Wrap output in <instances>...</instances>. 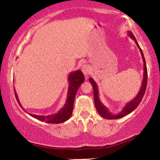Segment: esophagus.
Listing matches in <instances>:
<instances>
[{
  "instance_id": "obj_1",
  "label": "esophagus",
  "mask_w": 160,
  "mask_h": 160,
  "mask_svg": "<svg viewBox=\"0 0 160 160\" xmlns=\"http://www.w3.org/2000/svg\"><path fill=\"white\" fill-rule=\"evenodd\" d=\"M82 71L83 74L85 75V77H88V75L90 73V68H89V66L84 65L82 68Z\"/></svg>"
}]
</instances>
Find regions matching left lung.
<instances>
[{
    "label": "left lung",
    "mask_w": 160,
    "mask_h": 160,
    "mask_svg": "<svg viewBox=\"0 0 160 160\" xmlns=\"http://www.w3.org/2000/svg\"><path fill=\"white\" fill-rule=\"evenodd\" d=\"M128 35L132 39L134 40L136 44H137L138 48L139 49L140 52H141L143 62H144V78H143L142 85H141V88H140L139 91L137 93V95H136L134 98H133L132 101L128 102V103H126V106L123 107L122 110L119 112L118 113H116V114L112 113L109 111L108 109L107 108L103 103H102V102L100 101L99 95H99L98 88L97 84L95 83L94 80L91 78H89V81L91 83L92 89H93L94 102H95V108H96L98 113L101 115V117L106 119H110V120H111V119H118V118H122L123 116H125L126 115H128V114H129L130 113H132V112L134 110V109L137 108V107L139 106L140 102L142 101L143 97H144L145 91H146L147 84V69L146 61H145V58L144 57V54H143L142 50L141 48H140L137 39H135L134 36L133 35V34L130 32V31H128Z\"/></svg>",
    "instance_id": "obj_1"
}]
</instances>
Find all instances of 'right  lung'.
Returning a JSON list of instances; mask_svg holds the SVG:
<instances>
[{
	"instance_id": "obj_1",
	"label": "right lung",
	"mask_w": 160,
	"mask_h": 160,
	"mask_svg": "<svg viewBox=\"0 0 160 160\" xmlns=\"http://www.w3.org/2000/svg\"><path fill=\"white\" fill-rule=\"evenodd\" d=\"M84 80L85 77L81 70H78L70 73L68 77L69 87L67 100L64 106L57 113L51 114V115L48 116H38L32 113L28 114L32 116V117L38 119V120L49 123H60L68 121L71 117V116H72L74 101H75L76 93H77L78 88H80L81 84L84 82ZM14 92H15L16 98L17 100L19 106L22 108L23 110H24L22 106L21 105L20 101H18V95L16 94L15 89H14Z\"/></svg>"
}]
</instances>
